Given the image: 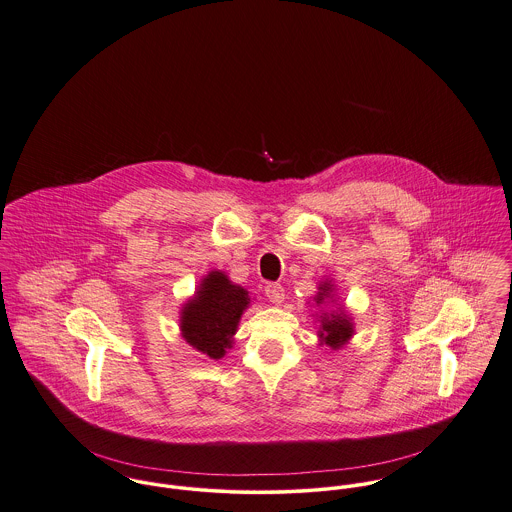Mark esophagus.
<instances>
[{"label": "esophagus", "mask_w": 512, "mask_h": 512, "mask_svg": "<svg viewBox=\"0 0 512 512\" xmlns=\"http://www.w3.org/2000/svg\"><path fill=\"white\" fill-rule=\"evenodd\" d=\"M265 294L273 304H281L284 300V288L279 283L267 284Z\"/></svg>", "instance_id": "esophagus-1"}]
</instances>
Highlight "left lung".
I'll list each match as a JSON object with an SVG mask.
<instances>
[{
  "label": "left lung",
  "mask_w": 512,
  "mask_h": 512,
  "mask_svg": "<svg viewBox=\"0 0 512 512\" xmlns=\"http://www.w3.org/2000/svg\"><path fill=\"white\" fill-rule=\"evenodd\" d=\"M322 292L318 294V302L324 300V296L330 294V286H320ZM351 322L347 316L343 314H330V316H322V330H320V338L324 340L326 345L330 347H340L341 343L351 338Z\"/></svg>",
  "instance_id": "8db88e82"
}]
</instances>
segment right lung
<instances>
[{"instance_id": "right-lung-1", "label": "right lung", "mask_w": 512, "mask_h": 512, "mask_svg": "<svg viewBox=\"0 0 512 512\" xmlns=\"http://www.w3.org/2000/svg\"><path fill=\"white\" fill-rule=\"evenodd\" d=\"M247 304L245 288L229 283L224 273L212 271L182 310L184 340L212 359L224 357Z\"/></svg>"}]
</instances>
